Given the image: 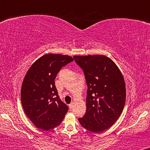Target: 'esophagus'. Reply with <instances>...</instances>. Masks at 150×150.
<instances>
[{"mask_svg":"<svg viewBox=\"0 0 150 150\" xmlns=\"http://www.w3.org/2000/svg\"><path fill=\"white\" fill-rule=\"evenodd\" d=\"M73 106H74V103H71V104H69V108L71 109V110L72 108H73Z\"/></svg>","mask_w":150,"mask_h":150,"instance_id":"esophagus-1","label":"esophagus"}]
</instances>
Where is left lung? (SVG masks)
Wrapping results in <instances>:
<instances>
[{"mask_svg": "<svg viewBox=\"0 0 150 150\" xmlns=\"http://www.w3.org/2000/svg\"><path fill=\"white\" fill-rule=\"evenodd\" d=\"M82 69L88 86L86 112L79 121L94 133L113 125L122 113L126 103V84L117 64L105 55L74 56Z\"/></svg>", "mask_w": 150, "mask_h": 150, "instance_id": "obj_1", "label": "left lung"}]
</instances>
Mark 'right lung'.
<instances>
[{"label":"right lung","instance_id":"right-lung-1","mask_svg":"<svg viewBox=\"0 0 150 150\" xmlns=\"http://www.w3.org/2000/svg\"><path fill=\"white\" fill-rule=\"evenodd\" d=\"M72 61L74 59L69 55L45 54L26 74L21 101L26 117L38 128L50 130L64 119L69 108L59 99L54 79L62 67Z\"/></svg>","mask_w":150,"mask_h":150}]
</instances>
